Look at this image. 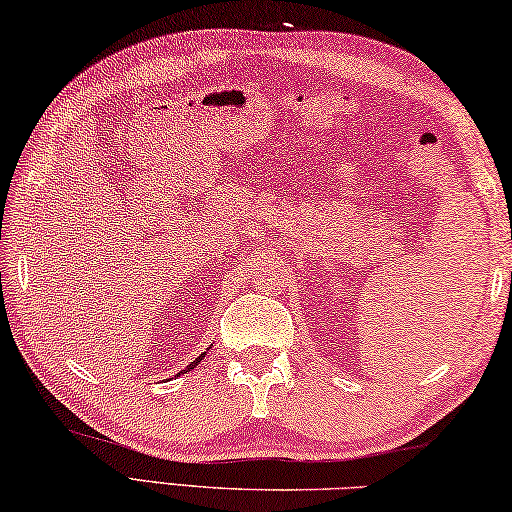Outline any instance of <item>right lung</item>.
Returning <instances> with one entry per match:
<instances>
[{"mask_svg":"<svg viewBox=\"0 0 512 512\" xmlns=\"http://www.w3.org/2000/svg\"><path fill=\"white\" fill-rule=\"evenodd\" d=\"M201 358H204V354H201V356H199V358H195V363H192V365H190V367H188V370H192V367H195V365H197V363H199V360H201ZM188 370H181V372H179V374H186V372H188Z\"/></svg>","mask_w":512,"mask_h":512,"instance_id":"add662e5","label":"right lung"}]
</instances>
